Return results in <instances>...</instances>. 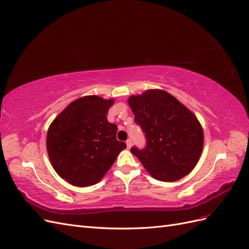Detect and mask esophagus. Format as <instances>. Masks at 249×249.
<instances>
[{
    "instance_id": "esophagus-1",
    "label": "esophagus",
    "mask_w": 249,
    "mask_h": 249,
    "mask_svg": "<svg viewBox=\"0 0 249 249\" xmlns=\"http://www.w3.org/2000/svg\"><path fill=\"white\" fill-rule=\"evenodd\" d=\"M125 143H126V146H127V148H131V146H132V143H133V141H132L131 139H127Z\"/></svg>"
}]
</instances>
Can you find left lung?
I'll list each match as a JSON object with an SVG mask.
<instances>
[{
    "instance_id": "obj_1",
    "label": "left lung",
    "mask_w": 249,
    "mask_h": 249,
    "mask_svg": "<svg viewBox=\"0 0 249 249\" xmlns=\"http://www.w3.org/2000/svg\"><path fill=\"white\" fill-rule=\"evenodd\" d=\"M135 122L145 133L146 147H132L146 171L161 182H176L196 166L203 147L197 117L175 96L149 89L127 100Z\"/></svg>"
}]
</instances>
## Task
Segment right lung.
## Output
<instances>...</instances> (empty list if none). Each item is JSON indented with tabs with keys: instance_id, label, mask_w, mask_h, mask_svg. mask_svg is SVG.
I'll list each match as a JSON object with an SVG mask.
<instances>
[{
	"instance_id": "add662e5",
	"label": "right lung",
	"mask_w": 249,
	"mask_h": 249,
	"mask_svg": "<svg viewBox=\"0 0 249 249\" xmlns=\"http://www.w3.org/2000/svg\"><path fill=\"white\" fill-rule=\"evenodd\" d=\"M114 100L86 95L71 102L50 124L47 150L53 168L72 186H92L126 147L107 114Z\"/></svg>"
}]
</instances>
